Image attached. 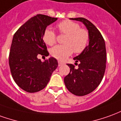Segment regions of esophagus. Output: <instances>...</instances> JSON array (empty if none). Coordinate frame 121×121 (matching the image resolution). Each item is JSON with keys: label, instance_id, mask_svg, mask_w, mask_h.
I'll list each match as a JSON object with an SVG mask.
<instances>
[{"label": "esophagus", "instance_id": "esophagus-1", "mask_svg": "<svg viewBox=\"0 0 121 121\" xmlns=\"http://www.w3.org/2000/svg\"><path fill=\"white\" fill-rule=\"evenodd\" d=\"M64 65V63L62 62V61H58V65L59 66H61V65Z\"/></svg>", "mask_w": 121, "mask_h": 121}]
</instances>
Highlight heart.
Masks as SVG:
<instances>
[{"instance_id": "heart-1", "label": "heart", "mask_w": 121, "mask_h": 121, "mask_svg": "<svg viewBox=\"0 0 121 121\" xmlns=\"http://www.w3.org/2000/svg\"><path fill=\"white\" fill-rule=\"evenodd\" d=\"M58 30L62 34L66 35L63 41L64 45H57L50 50V54L59 60H65L74 52L79 54L84 51L89 43V33L84 29L80 28L78 23L65 20L57 25ZM44 42L49 46L56 42V35L50 29H46L43 35Z\"/></svg>"}]
</instances>
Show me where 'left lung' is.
Returning <instances> with one entry per match:
<instances>
[{
    "label": "left lung",
    "mask_w": 121,
    "mask_h": 121,
    "mask_svg": "<svg viewBox=\"0 0 121 121\" xmlns=\"http://www.w3.org/2000/svg\"><path fill=\"white\" fill-rule=\"evenodd\" d=\"M70 19L83 23L90 37L88 46L73 58L76 62H80L78 68L76 69L73 64H67L70 72L64 78L65 86L70 92L82 96L95 90L104 77L106 67L105 44L100 32L90 21L83 17Z\"/></svg>",
    "instance_id": "1"
}]
</instances>
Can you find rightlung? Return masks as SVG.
I'll use <instances>...</instances> for the list:
<instances>
[{
	"mask_svg": "<svg viewBox=\"0 0 121 121\" xmlns=\"http://www.w3.org/2000/svg\"><path fill=\"white\" fill-rule=\"evenodd\" d=\"M57 19L38 14L22 25L13 35L9 54L11 74L16 83L27 92L44 88L58 67V61L53 57L44 62L38 59L39 55H49L43 35L47 26Z\"/></svg>",
	"mask_w": 121,
	"mask_h": 121,
	"instance_id": "1",
	"label": "right lung"
}]
</instances>
